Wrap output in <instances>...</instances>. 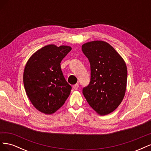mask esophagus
Here are the masks:
<instances>
[{
    "instance_id": "1",
    "label": "esophagus",
    "mask_w": 151,
    "mask_h": 151,
    "mask_svg": "<svg viewBox=\"0 0 151 151\" xmlns=\"http://www.w3.org/2000/svg\"><path fill=\"white\" fill-rule=\"evenodd\" d=\"M79 84H75V85H74V86H73V88H74V89H76V90H77V89L79 88Z\"/></svg>"
}]
</instances>
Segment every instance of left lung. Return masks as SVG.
Wrapping results in <instances>:
<instances>
[{"label": "left lung", "mask_w": 151, "mask_h": 151, "mask_svg": "<svg viewBox=\"0 0 151 151\" xmlns=\"http://www.w3.org/2000/svg\"><path fill=\"white\" fill-rule=\"evenodd\" d=\"M82 50L91 65V81L83 93L96 112L108 115L115 110L125 96L126 63L113 47L103 41L86 43Z\"/></svg>", "instance_id": "obj_1"}]
</instances>
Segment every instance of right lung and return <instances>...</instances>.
I'll use <instances>...</instances> for the list:
<instances>
[{"instance_id":"obj_1","label":"right lung","mask_w":151,"mask_h":151,"mask_svg":"<svg viewBox=\"0 0 151 151\" xmlns=\"http://www.w3.org/2000/svg\"><path fill=\"white\" fill-rule=\"evenodd\" d=\"M71 50L65 45H48L37 50L26 63L24 89L31 103L42 113H54L69 96L72 87L64 78L60 63Z\"/></svg>"}]
</instances>
